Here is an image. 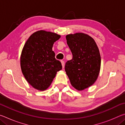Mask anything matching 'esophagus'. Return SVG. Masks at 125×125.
<instances>
[{"label":"esophagus","mask_w":125,"mask_h":125,"mask_svg":"<svg viewBox=\"0 0 125 125\" xmlns=\"http://www.w3.org/2000/svg\"><path fill=\"white\" fill-rule=\"evenodd\" d=\"M61 63H62V68H64V62L63 61H61Z\"/></svg>","instance_id":"1"}]
</instances>
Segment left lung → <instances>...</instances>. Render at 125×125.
I'll return each instance as SVG.
<instances>
[{"label": "left lung", "instance_id": "obj_1", "mask_svg": "<svg viewBox=\"0 0 125 125\" xmlns=\"http://www.w3.org/2000/svg\"><path fill=\"white\" fill-rule=\"evenodd\" d=\"M65 37L73 58L65 63V71L72 86L83 90L98 79L101 66L99 48L93 38L85 33L69 34Z\"/></svg>", "mask_w": 125, "mask_h": 125}]
</instances>
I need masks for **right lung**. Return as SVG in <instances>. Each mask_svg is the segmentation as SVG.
I'll use <instances>...</instances> for the list:
<instances>
[{
	"instance_id": "right-lung-1",
	"label": "right lung",
	"mask_w": 125,
	"mask_h": 125,
	"mask_svg": "<svg viewBox=\"0 0 125 125\" xmlns=\"http://www.w3.org/2000/svg\"><path fill=\"white\" fill-rule=\"evenodd\" d=\"M57 33L39 30L25 42L20 56L22 73L33 88L44 91L51 85L57 72L62 68L52 51L54 42L60 39Z\"/></svg>"
}]
</instances>
